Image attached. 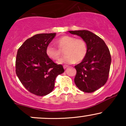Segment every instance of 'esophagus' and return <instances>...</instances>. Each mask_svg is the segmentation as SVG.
Masks as SVG:
<instances>
[{"label": "esophagus", "instance_id": "1", "mask_svg": "<svg viewBox=\"0 0 126 126\" xmlns=\"http://www.w3.org/2000/svg\"><path fill=\"white\" fill-rule=\"evenodd\" d=\"M68 67V66H63V68H64V69H67V68Z\"/></svg>", "mask_w": 126, "mask_h": 126}]
</instances>
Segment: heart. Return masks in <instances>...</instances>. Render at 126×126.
<instances>
[{"instance_id":"obj_1","label":"heart","mask_w":126,"mask_h":126,"mask_svg":"<svg viewBox=\"0 0 126 126\" xmlns=\"http://www.w3.org/2000/svg\"><path fill=\"white\" fill-rule=\"evenodd\" d=\"M60 50H64L65 56L57 62L59 64H73L75 62L79 63L86 57L88 53V46L86 42L81 38L76 39L74 37L65 35L56 41ZM47 56L52 60H57L61 53L59 49L49 44L46 50Z\"/></svg>"}]
</instances>
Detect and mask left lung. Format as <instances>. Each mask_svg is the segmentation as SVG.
Segmentation results:
<instances>
[{
	"instance_id": "1",
	"label": "left lung",
	"mask_w": 126,
	"mask_h": 126,
	"mask_svg": "<svg viewBox=\"0 0 126 126\" xmlns=\"http://www.w3.org/2000/svg\"><path fill=\"white\" fill-rule=\"evenodd\" d=\"M86 42L88 53L81 63L75 66V83L80 91L93 92L103 86L108 80L111 58L109 49L100 37L88 30L70 31Z\"/></svg>"
}]
</instances>
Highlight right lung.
<instances>
[{
    "label": "right lung",
    "mask_w": 126,
    "mask_h": 126,
    "mask_svg": "<svg viewBox=\"0 0 126 126\" xmlns=\"http://www.w3.org/2000/svg\"><path fill=\"white\" fill-rule=\"evenodd\" d=\"M56 33L36 34L27 39L19 47L16 59V73L29 92L38 96L48 94L54 88L59 75L64 72L47 56L46 47Z\"/></svg>",
    "instance_id": "1"
}]
</instances>
